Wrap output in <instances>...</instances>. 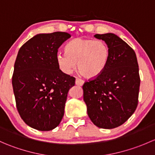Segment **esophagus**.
<instances>
[{
	"label": "esophagus",
	"mask_w": 155,
	"mask_h": 155,
	"mask_svg": "<svg viewBox=\"0 0 155 155\" xmlns=\"http://www.w3.org/2000/svg\"><path fill=\"white\" fill-rule=\"evenodd\" d=\"M84 82H84L82 79H78V78H76V85H79V86H82V85H83Z\"/></svg>",
	"instance_id": "obj_1"
}]
</instances>
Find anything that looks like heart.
Returning <instances> with one entry per match:
<instances>
[{
  "mask_svg": "<svg viewBox=\"0 0 155 155\" xmlns=\"http://www.w3.org/2000/svg\"><path fill=\"white\" fill-rule=\"evenodd\" d=\"M65 53L56 54V62L63 73L70 74L77 63L81 73L88 78L101 74L107 66L110 49L106 42L101 40L76 38L65 46Z\"/></svg>",
  "mask_w": 155,
  "mask_h": 155,
  "instance_id": "1",
  "label": "heart"
}]
</instances>
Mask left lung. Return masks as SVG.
Masks as SVG:
<instances>
[{
    "label": "left lung",
    "instance_id": "obj_1",
    "mask_svg": "<svg viewBox=\"0 0 155 155\" xmlns=\"http://www.w3.org/2000/svg\"><path fill=\"white\" fill-rule=\"evenodd\" d=\"M110 49L104 71L82 86L87 115L94 125L112 129L133 115L138 104L140 79L137 55L122 39L112 33L95 34Z\"/></svg>",
    "mask_w": 155,
    "mask_h": 155
}]
</instances>
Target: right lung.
Returning a JSON list of instances; mask_svg holds the SVG:
<instances>
[{"label":"right lung","mask_w":155,"mask_h":155,"mask_svg":"<svg viewBox=\"0 0 155 155\" xmlns=\"http://www.w3.org/2000/svg\"><path fill=\"white\" fill-rule=\"evenodd\" d=\"M70 37L59 31L38 34L17 54L12 79L17 109L25 124L34 129L51 130L64 116L75 78L58 68L55 58L59 47Z\"/></svg>","instance_id":"obj_1"}]
</instances>
